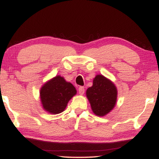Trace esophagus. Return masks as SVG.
Segmentation results:
<instances>
[{
	"instance_id": "34e87169",
	"label": "esophagus",
	"mask_w": 159,
	"mask_h": 159,
	"mask_svg": "<svg viewBox=\"0 0 159 159\" xmlns=\"http://www.w3.org/2000/svg\"><path fill=\"white\" fill-rule=\"evenodd\" d=\"M78 90H79V93L80 95H83L84 93V88L82 86H80L79 89H78Z\"/></svg>"
}]
</instances>
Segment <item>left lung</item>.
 <instances>
[{"instance_id": "8db88e82", "label": "left lung", "mask_w": 159, "mask_h": 159, "mask_svg": "<svg viewBox=\"0 0 159 159\" xmlns=\"http://www.w3.org/2000/svg\"><path fill=\"white\" fill-rule=\"evenodd\" d=\"M86 95L94 114L102 116L114 107L117 90L110 80L103 75H97L93 80V86L87 90Z\"/></svg>"}]
</instances>
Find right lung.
I'll return each instance as SVG.
<instances>
[{"instance_id": "add662e5", "label": "right lung", "mask_w": 159, "mask_h": 159, "mask_svg": "<svg viewBox=\"0 0 159 159\" xmlns=\"http://www.w3.org/2000/svg\"><path fill=\"white\" fill-rule=\"evenodd\" d=\"M76 93L77 90L72 84L57 76L43 86L40 98L45 110L51 114H60Z\"/></svg>"}]
</instances>
